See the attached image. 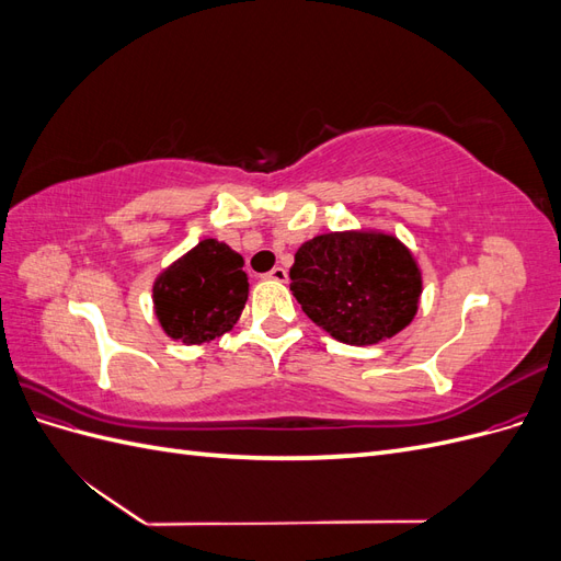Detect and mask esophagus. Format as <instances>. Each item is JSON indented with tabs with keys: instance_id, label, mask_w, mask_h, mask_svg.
<instances>
[{
	"instance_id": "obj_1",
	"label": "esophagus",
	"mask_w": 561,
	"mask_h": 561,
	"mask_svg": "<svg viewBox=\"0 0 561 561\" xmlns=\"http://www.w3.org/2000/svg\"><path fill=\"white\" fill-rule=\"evenodd\" d=\"M264 278H266V280H276V283H287V268L274 266Z\"/></svg>"
}]
</instances>
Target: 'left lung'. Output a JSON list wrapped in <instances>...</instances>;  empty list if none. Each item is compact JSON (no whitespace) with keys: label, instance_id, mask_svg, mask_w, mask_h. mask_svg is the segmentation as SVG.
Listing matches in <instances>:
<instances>
[{"label":"left lung","instance_id":"left-lung-1","mask_svg":"<svg viewBox=\"0 0 561 561\" xmlns=\"http://www.w3.org/2000/svg\"><path fill=\"white\" fill-rule=\"evenodd\" d=\"M290 278L301 311L351 346H371L402 332L423 293L412 250L381 229L313 236L295 252Z\"/></svg>","mask_w":561,"mask_h":561}]
</instances>
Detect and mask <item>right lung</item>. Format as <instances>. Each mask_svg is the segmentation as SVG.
Returning <instances> with one entry per match:
<instances>
[{
	"mask_svg": "<svg viewBox=\"0 0 561 561\" xmlns=\"http://www.w3.org/2000/svg\"><path fill=\"white\" fill-rule=\"evenodd\" d=\"M243 257L225 241L203 239L168 264L151 285L161 330L186 346L227 334L248 301Z\"/></svg>",
	"mask_w": 561,
	"mask_h": 561,
	"instance_id": "right-lung-1",
	"label": "right lung"
}]
</instances>
